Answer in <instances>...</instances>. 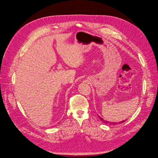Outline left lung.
<instances>
[{
	"label": "left lung",
	"mask_w": 158,
	"mask_h": 158,
	"mask_svg": "<svg viewBox=\"0 0 158 158\" xmlns=\"http://www.w3.org/2000/svg\"><path fill=\"white\" fill-rule=\"evenodd\" d=\"M98 117H99V118L100 119V120L102 121L103 123H105V124H118V123H113V122L112 123V122H109V121H106V120L103 119L102 118H101V117L99 116H98ZM123 122H124V121H121V122H119V123H123Z\"/></svg>",
	"instance_id": "1"
}]
</instances>
